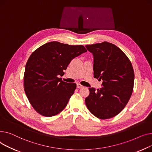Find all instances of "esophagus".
<instances>
[{"label": "esophagus", "instance_id": "34e87169", "mask_svg": "<svg viewBox=\"0 0 152 152\" xmlns=\"http://www.w3.org/2000/svg\"><path fill=\"white\" fill-rule=\"evenodd\" d=\"M77 87L78 88H83V86L82 85H80V83H77Z\"/></svg>", "mask_w": 152, "mask_h": 152}]
</instances>
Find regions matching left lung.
Wrapping results in <instances>:
<instances>
[{"label": "left lung", "instance_id": "1", "mask_svg": "<svg viewBox=\"0 0 152 152\" xmlns=\"http://www.w3.org/2000/svg\"><path fill=\"white\" fill-rule=\"evenodd\" d=\"M94 58V77L102 80V88H90L85 99L88 110L100 119L120 113L132 93L134 73L126 55L115 45L104 42L85 46Z\"/></svg>", "mask_w": 152, "mask_h": 152}]
</instances>
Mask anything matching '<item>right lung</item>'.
Wrapping results in <instances>:
<instances>
[{
	"label": "right lung",
	"mask_w": 152,
	"mask_h": 152,
	"mask_svg": "<svg viewBox=\"0 0 152 152\" xmlns=\"http://www.w3.org/2000/svg\"><path fill=\"white\" fill-rule=\"evenodd\" d=\"M87 50L82 45L50 42L34 51L26 64L24 86L31 104L40 115L53 117L63 110L76 88L58 76L70 61Z\"/></svg>",
	"instance_id": "1"
}]
</instances>
